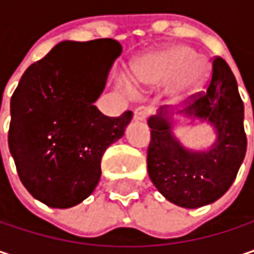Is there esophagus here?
<instances>
[{
    "label": "esophagus",
    "instance_id": "1",
    "mask_svg": "<svg viewBox=\"0 0 254 254\" xmlns=\"http://www.w3.org/2000/svg\"><path fill=\"white\" fill-rule=\"evenodd\" d=\"M147 116H148V112H147L145 107H138V109L133 112V119H135L136 122H144V121L147 119Z\"/></svg>",
    "mask_w": 254,
    "mask_h": 254
}]
</instances>
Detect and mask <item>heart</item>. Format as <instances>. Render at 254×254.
<instances>
[{
    "instance_id": "obj_1",
    "label": "heart",
    "mask_w": 254,
    "mask_h": 254,
    "mask_svg": "<svg viewBox=\"0 0 254 254\" xmlns=\"http://www.w3.org/2000/svg\"><path fill=\"white\" fill-rule=\"evenodd\" d=\"M136 84L144 88H161L170 84L169 94L173 102H185L202 90L209 75L206 59L197 57L193 48L172 45L150 52L133 65ZM122 90L132 96L133 88L124 84Z\"/></svg>"
}]
</instances>
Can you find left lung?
<instances>
[{"mask_svg": "<svg viewBox=\"0 0 254 254\" xmlns=\"http://www.w3.org/2000/svg\"><path fill=\"white\" fill-rule=\"evenodd\" d=\"M176 115L208 124L214 127L217 139L206 150L186 148L174 135L173 113L161 107L148 119V174L158 192L172 203L189 209L200 208L230 189L247 148L244 104L234 74L224 59H214L206 91Z\"/></svg>", "mask_w": 254, "mask_h": 254, "instance_id": "8db88e82", "label": "left lung"}]
</instances>
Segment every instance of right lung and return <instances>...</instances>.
I'll list each match as a JSON object with an SVG mask.
<instances>
[{"instance_id": "obj_1", "label": "right lung", "mask_w": 254, "mask_h": 254, "mask_svg": "<svg viewBox=\"0 0 254 254\" xmlns=\"http://www.w3.org/2000/svg\"><path fill=\"white\" fill-rule=\"evenodd\" d=\"M121 54L113 39L61 42L12 93L10 152L24 188L51 208L75 206L93 193L104 151L132 119L130 110L109 118L94 106Z\"/></svg>"}]
</instances>
